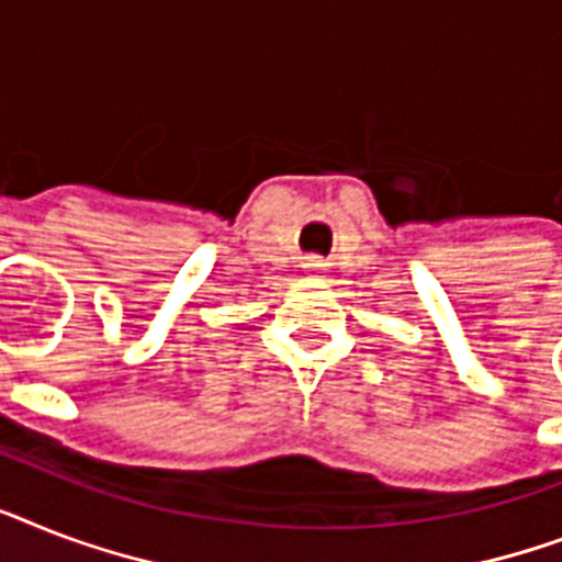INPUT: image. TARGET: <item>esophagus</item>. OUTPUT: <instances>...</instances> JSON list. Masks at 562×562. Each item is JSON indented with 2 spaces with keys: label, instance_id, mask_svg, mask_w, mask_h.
I'll use <instances>...</instances> for the list:
<instances>
[{
  "label": "esophagus",
  "instance_id": "esophagus-1",
  "mask_svg": "<svg viewBox=\"0 0 562 562\" xmlns=\"http://www.w3.org/2000/svg\"><path fill=\"white\" fill-rule=\"evenodd\" d=\"M305 266H308V271H312V273H323V262H321V259H317V257L308 259Z\"/></svg>",
  "mask_w": 562,
  "mask_h": 562
}]
</instances>
